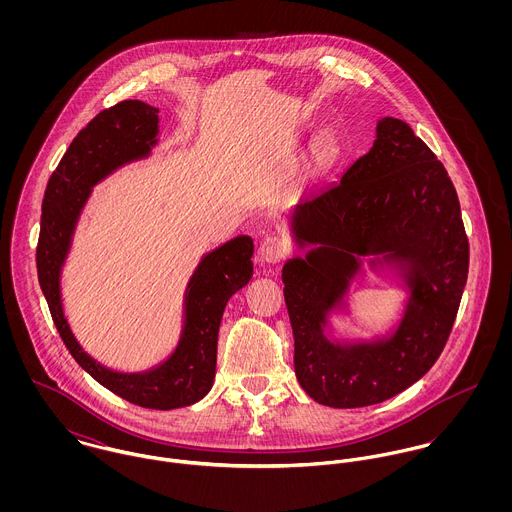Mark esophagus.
Masks as SVG:
<instances>
[{"mask_svg":"<svg viewBox=\"0 0 512 512\" xmlns=\"http://www.w3.org/2000/svg\"><path fill=\"white\" fill-rule=\"evenodd\" d=\"M258 252H260L262 262H266V264H278V262H282V260L290 254V244H288L286 238L276 236V234H270V236H266V238L262 240Z\"/></svg>","mask_w":512,"mask_h":512,"instance_id":"1","label":"esophagus"}]
</instances>
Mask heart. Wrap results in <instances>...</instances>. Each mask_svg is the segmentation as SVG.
<instances>
[{
	"instance_id": "b5f03b06",
	"label": "heart",
	"mask_w": 512,
	"mask_h": 512,
	"mask_svg": "<svg viewBox=\"0 0 512 512\" xmlns=\"http://www.w3.org/2000/svg\"><path fill=\"white\" fill-rule=\"evenodd\" d=\"M341 140L337 134L327 132L319 138V142L313 147L311 151V159H309V167L313 171H325L329 169L341 155Z\"/></svg>"
}]
</instances>
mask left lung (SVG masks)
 Masks as SVG:
<instances>
[{
    "label": "left lung",
    "instance_id": "8db88e82",
    "mask_svg": "<svg viewBox=\"0 0 512 512\" xmlns=\"http://www.w3.org/2000/svg\"><path fill=\"white\" fill-rule=\"evenodd\" d=\"M292 234L307 254L284 264V297L301 388L331 408L380 404L438 361L469 270V242L455 187L434 151L396 118L329 189L295 205ZM392 267L409 288L399 327L372 342H333L328 313L344 304L350 280Z\"/></svg>",
    "mask_w": 512,
    "mask_h": 512
}]
</instances>
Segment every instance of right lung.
Segmentation results:
<instances>
[{"instance_id":"add662e5","label":"right lung","mask_w":512,"mask_h":512,"mask_svg":"<svg viewBox=\"0 0 512 512\" xmlns=\"http://www.w3.org/2000/svg\"><path fill=\"white\" fill-rule=\"evenodd\" d=\"M157 114V108L142 100H124L100 112L78 132L47 183L37 276L57 331L78 365L104 388L136 406L173 410L199 402L213 386L224 307L254 272L250 236L240 234L203 256L185 290L179 343L163 363L149 370L118 372L96 363L74 339L61 301V272L92 187L122 165L151 153L159 134Z\"/></svg>"}]
</instances>
